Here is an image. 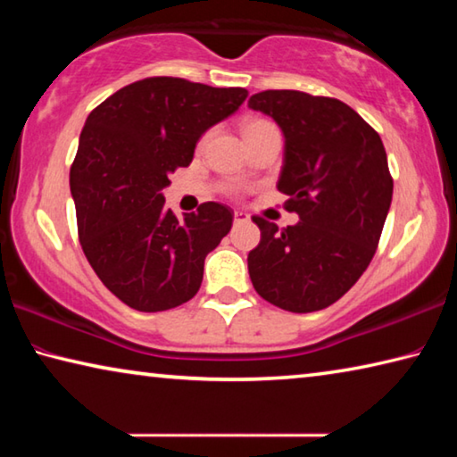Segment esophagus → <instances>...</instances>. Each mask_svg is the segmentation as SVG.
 <instances>
[{
	"instance_id": "1",
	"label": "esophagus",
	"mask_w": 457,
	"mask_h": 457,
	"mask_svg": "<svg viewBox=\"0 0 457 457\" xmlns=\"http://www.w3.org/2000/svg\"><path fill=\"white\" fill-rule=\"evenodd\" d=\"M245 221H250V215L244 212H234V223H245Z\"/></svg>"
}]
</instances>
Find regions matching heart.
I'll return each instance as SVG.
<instances>
[{"label":"heart","instance_id":"b5f03b06","mask_svg":"<svg viewBox=\"0 0 457 457\" xmlns=\"http://www.w3.org/2000/svg\"><path fill=\"white\" fill-rule=\"evenodd\" d=\"M256 125H264V120H252V122H247V125H245L244 129H247V127H256Z\"/></svg>","mask_w":457,"mask_h":457}]
</instances>
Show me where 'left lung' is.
Wrapping results in <instances>:
<instances>
[{"instance_id":"left-lung-1","label":"left lung","mask_w":457,"mask_h":457,"mask_svg":"<svg viewBox=\"0 0 457 457\" xmlns=\"http://www.w3.org/2000/svg\"><path fill=\"white\" fill-rule=\"evenodd\" d=\"M247 106L284 135L278 189L296 226L253 218L260 244L247 253L256 292L288 312H314L353 288L375 256L393 179L381 137L349 104L300 90H264Z\"/></svg>"}]
</instances>
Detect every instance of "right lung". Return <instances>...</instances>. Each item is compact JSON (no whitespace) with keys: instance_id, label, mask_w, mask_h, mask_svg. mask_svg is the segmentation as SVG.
<instances>
[{"instance_id":"obj_1","label":"right lung","mask_w":457,"mask_h":457,"mask_svg":"<svg viewBox=\"0 0 457 457\" xmlns=\"http://www.w3.org/2000/svg\"><path fill=\"white\" fill-rule=\"evenodd\" d=\"M245 96V88L154 76L117 90L84 122L71 169L80 245L106 288L135 311H169L195 296L205 256L228 236L229 207L207 201L179 220L163 189L191 163L201 135Z\"/></svg>"}]
</instances>
